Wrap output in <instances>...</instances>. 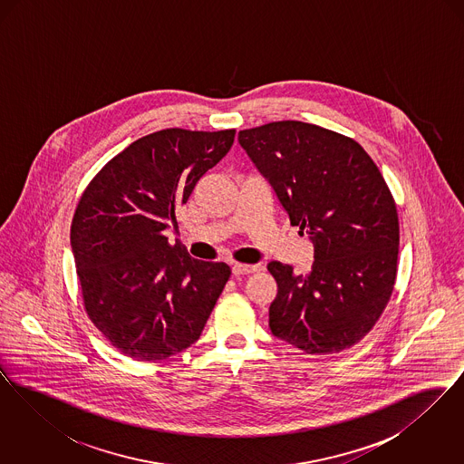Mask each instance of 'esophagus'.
I'll use <instances>...</instances> for the list:
<instances>
[{"mask_svg": "<svg viewBox=\"0 0 464 464\" xmlns=\"http://www.w3.org/2000/svg\"><path fill=\"white\" fill-rule=\"evenodd\" d=\"M233 275L235 276H242V275H250V273H254L257 267L256 266H250V265H233Z\"/></svg>", "mask_w": 464, "mask_h": 464, "instance_id": "esophagus-1", "label": "esophagus"}]
</instances>
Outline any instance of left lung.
<instances>
[{
    "instance_id": "1",
    "label": "left lung",
    "mask_w": 464,
    "mask_h": 464,
    "mask_svg": "<svg viewBox=\"0 0 464 464\" xmlns=\"http://www.w3.org/2000/svg\"><path fill=\"white\" fill-rule=\"evenodd\" d=\"M292 226L313 243L308 275L271 261L275 337L308 354L339 353L371 331L397 278L398 214L379 169L346 135L303 121L238 132Z\"/></svg>"
}]
</instances>
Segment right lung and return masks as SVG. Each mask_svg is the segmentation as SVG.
I'll use <instances>...</instances> for the list:
<instances>
[{
	"mask_svg": "<svg viewBox=\"0 0 464 464\" xmlns=\"http://www.w3.org/2000/svg\"><path fill=\"white\" fill-rule=\"evenodd\" d=\"M235 130L167 129L137 139L82 195L71 248L93 325L121 353L155 362L198 341L231 269L163 235Z\"/></svg>",
	"mask_w": 464,
	"mask_h": 464,
	"instance_id": "obj_1",
	"label": "right lung"
}]
</instances>
